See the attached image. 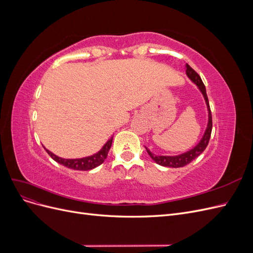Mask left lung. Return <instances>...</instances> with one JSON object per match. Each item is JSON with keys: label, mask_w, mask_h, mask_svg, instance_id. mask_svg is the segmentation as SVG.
<instances>
[{"label": "left lung", "mask_w": 253, "mask_h": 253, "mask_svg": "<svg viewBox=\"0 0 253 253\" xmlns=\"http://www.w3.org/2000/svg\"><path fill=\"white\" fill-rule=\"evenodd\" d=\"M186 74L188 76V78L194 84H196V86L198 87V89L201 90V93L204 96V99H205L206 104H207V110H208V125H207L206 131L202 137L201 141L198 142L194 148H192L185 153H182V154L175 155V156L155 155V154H153V153L147 147H145V150H147L150 157L154 160L156 164L163 166V167L181 168V167L187 166L188 164L192 162V160H194L196 157H198L202 154V153L205 151V149L207 148V145H208L209 140H210V136H211V132H212V115H211V111H210L208 97H207V93H206V87L200 77V75H198L189 64H186Z\"/></svg>", "instance_id": "1"}]
</instances>
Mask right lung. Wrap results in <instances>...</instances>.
<instances>
[{"label":"right lung","mask_w":253,"mask_h":253,"mask_svg":"<svg viewBox=\"0 0 253 253\" xmlns=\"http://www.w3.org/2000/svg\"><path fill=\"white\" fill-rule=\"evenodd\" d=\"M113 142V137L110 138L106 143L103 145V147L99 150L95 154L90 155V156H86V157H82V158H73V159H68V158H62L59 157L57 155L53 154L50 151H48L47 149L46 152L48 153V155L57 162L58 164L62 165L66 168H70V169L73 170H79V171H88L94 169V168L100 166L108 156V153L111 149V145Z\"/></svg>","instance_id":"1"}]
</instances>
